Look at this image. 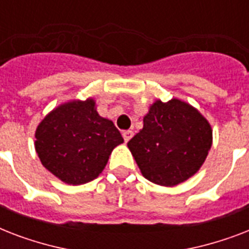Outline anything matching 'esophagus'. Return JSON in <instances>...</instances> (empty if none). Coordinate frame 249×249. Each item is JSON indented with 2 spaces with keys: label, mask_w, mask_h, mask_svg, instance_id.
Here are the masks:
<instances>
[{
  "label": "esophagus",
  "mask_w": 249,
  "mask_h": 249,
  "mask_svg": "<svg viewBox=\"0 0 249 249\" xmlns=\"http://www.w3.org/2000/svg\"><path fill=\"white\" fill-rule=\"evenodd\" d=\"M133 134H134V133H133L132 130H125V132H123V137H124L125 142H128V141H130V138H132V137H133Z\"/></svg>",
  "instance_id": "obj_1"
}]
</instances>
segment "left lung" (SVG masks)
Masks as SVG:
<instances>
[{"label": "left lung", "mask_w": 249, "mask_h": 249, "mask_svg": "<svg viewBox=\"0 0 249 249\" xmlns=\"http://www.w3.org/2000/svg\"><path fill=\"white\" fill-rule=\"evenodd\" d=\"M212 146V128L196 108L177 98L150 106L143 128L128 142L141 173L160 186L193 177Z\"/></svg>", "instance_id": "left-lung-1"}]
</instances>
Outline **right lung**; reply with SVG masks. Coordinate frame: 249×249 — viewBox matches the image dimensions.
<instances>
[{
	"label": "right lung",
	"mask_w": 249,
	"mask_h": 249,
	"mask_svg": "<svg viewBox=\"0 0 249 249\" xmlns=\"http://www.w3.org/2000/svg\"><path fill=\"white\" fill-rule=\"evenodd\" d=\"M35 148L42 165L68 185H84L102 173L111 152L124 142L93 98L58 106L36 129Z\"/></svg>",
	"instance_id": "add662e5"
}]
</instances>
